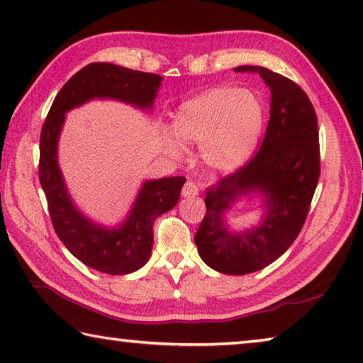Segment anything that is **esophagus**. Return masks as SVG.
Instances as JSON below:
<instances>
[{"label": "esophagus", "instance_id": "esophagus-1", "mask_svg": "<svg viewBox=\"0 0 363 363\" xmlns=\"http://www.w3.org/2000/svg\"><path fill=\"white\" fill-rule=\"evenodd\" d=\"M182 194L185 196V198H194V196L199 194V186L196 185L194 182H186L185 185H183V189H182Z\"/></svg>", "mask_w": 363, "mask_h": 363}]
</instances>
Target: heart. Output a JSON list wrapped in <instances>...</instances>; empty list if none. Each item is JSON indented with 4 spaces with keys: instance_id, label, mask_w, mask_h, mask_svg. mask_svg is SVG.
<instances>
[{
    "instance_id": "1",
    "label": "heart",
    "mask_w": 363,
    "mask_h": 363,
    "mask_svg": "<svg viewBox=\"0 0 363 363\" xmlns=\"http://www.w3.org/2000/svg\"><path fill=\"white\" fill-rule=\"evenodd\" d=\"M167 133L174 155L183 143H201V156L213 169L233 170L255 150L264 125V105L253 91L220 86L188 100L175 113Z\"/></svg>"
}]
</instances>
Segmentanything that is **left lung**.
I'll return each mask as SVG.
<instances>
[{
  "label": "left lung",
  "instance_id": "8db88e82",
  "mask_svg": "<svg viewBox=\"0 0 363 363\" xmlns=\"http://www.w3.org/2000/svg\"><path fill=\"white\" fill-rule=\"evenodd\" d=\"M234 72L258 73L269 86L268 127L257 155L207 191V212L194 242L212 269L242 276L271 264L298 238L319 182L320 146L315 110L296 82L264 67L244 65ZM250 191L265 196L269 213L258 228L233 235L223 213Z\"/></svg>",
  "mask_w": 363,
  "mask_h": 363
}]
</instances>
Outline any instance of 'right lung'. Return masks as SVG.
I'll use <instances>...</instances> for the list:
<instances>
[{"mask_svg": "<svg viewBox=\"0 0 363 363\" xmlns=\"http://www.w3.org/2000/svg\"><path fill=\"white\" fill-rule=\"evenodd\" d=\"M162 78L106 62L81 68L57 94L40 138V183L48 199L52 226L63 245L92 269L111 276L137 271L148 262L152 249V223L174 208L180 198L185 177L146 182L132 212L118 230L94 225L78 212L65 189L57 164V140L65 113L91 99H116L140 108L152 106Z\"/></svg>", "mask_w": 363, "mask_h": 363, "instance_id": "1", "label": "right lung"}]
</instances>
